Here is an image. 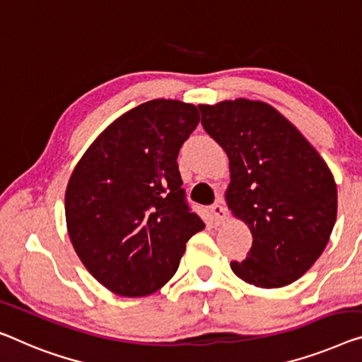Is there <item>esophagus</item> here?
Listing matches in <instances>:
<instances>
[{"label":"esophagus","mask_w":362,"mask_h":362,"mask_svg":"<svg viewBox=\"0 0 362 362\" xmlns=\"http://www.w3.org/2000/svg\"><path fill=\"white\" fill-rule=\"evenodd\" d=\"M211 213H213V216H214L216 224H223L224 221H226V216H228V213H226L224 204L221 203V202L213 204V206H211Z\"/></svg>","instance_id":"esophagus-1"}]
</instances>
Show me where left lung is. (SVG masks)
Listing matches in <instances>:
<instances>
[{"instance_id":"1","label":"left lung","mask_w":362,"mask_h":362,"mask_svg":"<svg viewBox=\"0 0 362 362\" xmlns=\"http://www.w3.org/2000/svg\"><path fill=\"white\" fill-rule=\"evenodd\" d=\"M198 109L203 128L229 158L226 203L253 237L247 258L230 268L257 288L291 284L322 255L335 226L332 170L267 102L235 99Z\"/></svg>"}]
</instances>
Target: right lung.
<instances>
[{
	"label": "right lung",
	"instance_id": "obj_1",
	"mask_svg": "<svg viewBox=\"0 0 362 362\" xmlns=\"http://www.w3.org/2000/svg\"><path fill=\"white\" fill-rule=\"evenodd\" d=\"M198 122L193 104L144 102L110 123L74 167L64 193L69 240L112 293H156L175 274L188 239L204 229L177 165Z\"/></svg>",
	"mask_w": 362,
	"mask_h": 362
}]
</instances>
